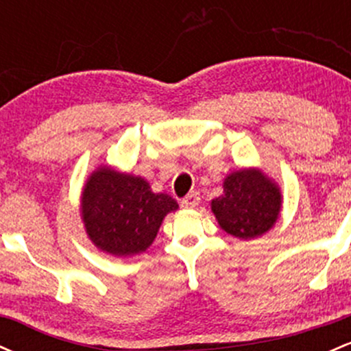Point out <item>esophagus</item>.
I'll return each mask as SVG.
<instances>
[{
	"mask_svg": "<svg viewBox=\"0 0 351 351\" xmlns=\"http://www.w3.org/2000/svg\"><path fill=\"white\" fill-rule=\"evenodd\" d=\"M199 204V193L198 191H191L189 195L184 196L181 199V206L183 208H196Z\"/></svg>",
	"mask_w": 351,
	"mask_h": 351,
	"instance_id": "34e87169",
	"label": "esophagus"
}]
</instances>
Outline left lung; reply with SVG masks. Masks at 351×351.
<instances>
[{
	"label": "left lung",
	"instance_id": "left-lung-1",
	"mask_svg": "<svg viewBox=\"0 0 351 351\" xmlns=\"http://www.w3.org/2000/svg\"><path fill=\"white\" fill-rule=\"evenodd\" d=\"M223 186L211 209L228 234L251 239L274 226L280 211V191L267 176L257 170L234 171Z\"/></svg>",
	"mask_w": 351,
	"mask_h": 351
}]
</instances>
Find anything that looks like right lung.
<instances>
[{"instance_id": "right-lung-1", "label": "right lung", "mask_w": 351, "mask_h": 351, "mask_svg": "<svg viewBox=\"0 0 351 351\" xmlns=\"http://www.w3.org/2000/svg\"><path fill=\"white\" fill-rule=\"evenodd\" d=\"M178 209L165 193H153L140 176L99 168L87 180L82 219L90 241L114 256L147 251L163 217Z\"/></svg>"}]
</instances>
